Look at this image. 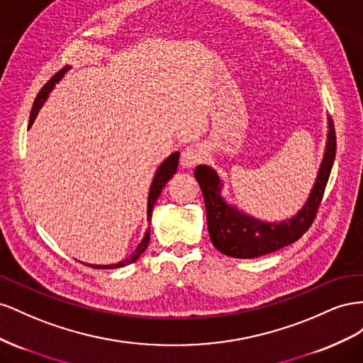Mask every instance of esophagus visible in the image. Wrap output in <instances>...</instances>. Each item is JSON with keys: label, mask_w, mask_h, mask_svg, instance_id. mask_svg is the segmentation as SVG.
Listing matches in <instances>:
<instances>
[{"label": "esophagus", "mask_w": 363, "mask_h": 363, "mask_svg": "<svg viewBox=\"0 0 363 363\" xmlns=\"http://www.w3.org/2000/svg\"><path fill=\"white\" fill-rule=\"evenodd\" d=\"M205 160V149L199 144H190L181 153V165L184 169H191L196 164Z\"/></svg>", "instance_id": "obj_1"}]
</instances>
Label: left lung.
<instances>
[{"label":"left lung","mask_w":363,"mask_h":363,"mask_svg":"<svg viewBox=\"0 0 363 363\" xmlns=\"http://www.w3.org/2000/svg\"><path fill=\"white\" fill-rule=\"evenodd\" d=\"M336 157L335 124L328 118V133L323 162L307 202L296 216L283 222H263L228 203L222 193L223 184L214 169L198 165L194 178L199 182L205 201L206 223L213 245L225 255L255 258L296 242L313 223L323 201L328 176Z\"/></svg>","instance_id":"left-lung-1"}]
</instances>
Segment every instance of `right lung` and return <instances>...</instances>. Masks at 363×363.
Returning a JSON list of instances; mask_svg holds the SVG:
<instances>
[{
  "label": "right lung",
  "instance_id": "add662e5",
  "mask_svg": "<svg viewBox=\"0 0 363 363\" xmlns=\"http://www.w3.org/2000/svg\"><path fill=\"white\" fill-rule=\"evenodd\" d=\"M69 69V67H65L62 68L59 72H56V74L51 77L47 84L43 86V89L39 91V94L36 96L35 101H33V108H32V112H30V121H28V126H32L39 109L43 108V105L45 103V100L48 99V94L51 92V89L55 88V85L57 84V82L64 77L65 72ZM178 162H179V152H173L169 158H165V161L160 165V167L157 169V173H155L153 176V181H152V185H150V190H149V198H147V222L152 220V211H153V206H155V202L158 201L160 194L164 189V185L169 182V179L172 178V176L176 173V169H178ZM149 242H150V228H147L146 234H144L143 240L140 242V245L137 246V250L133 251L130 254V257L124 258L123 262H118L116 264H91V267L94 269H117V267H123L126 264H130L133 262L138 260V257L146 251V247L149 246Z\"/></svg>",
  "mask_w": 363,
  "mask_h": 363
}]
</instances>
